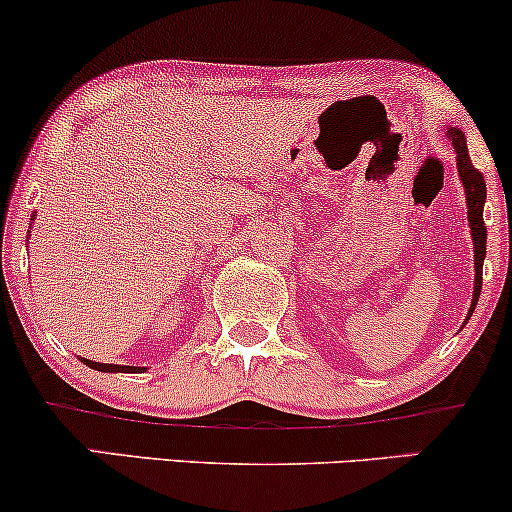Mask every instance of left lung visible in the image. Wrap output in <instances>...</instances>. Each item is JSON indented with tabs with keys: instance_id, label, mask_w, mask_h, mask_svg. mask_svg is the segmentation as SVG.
<instances>
[{
	"instance_id": "left-lung-1",
	"label": "left lung",
	"mask_w": 512,
	"mask_h": 512,
	"mask_svg": "<svg viewBox=\"0 0 512 512\" xmlns=\"http://www.w3.org/2000/svg\"><path fill=\"white\" fill-rule=\"evenodd\" d=\"M448 138H451L455 155H458V174L460 183L465 188V200H467V221H470L472 231V243H474V293H472V305L470 315L477 307L479 293H482V264L486 257V226H484V202H486V183L484 176L479 174V169H474L470 152H467L465 135L458 128H448Z\"/></svg>"
}]
</instances>
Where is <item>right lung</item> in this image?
<instances>
[{
    "mask_svg": "<svg viewBox=\"0 0 512 512\" xmlns=\"http://www.w3.org/2000/svg\"><path fill=\"white\" fill-rule=\"evenodd\" d=\"M35 217V214H33ZM83 362L92 369H97V372H143V367H126V365H107V362H92V360H85Z\"/></svg>",
    "mask_w": 512,
    "mask_h": 512,
    "instance_id": "add662e5",
    "label": "right lung"
}]
</instances>
